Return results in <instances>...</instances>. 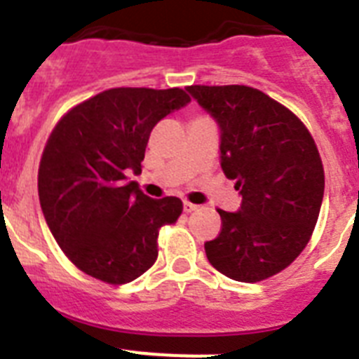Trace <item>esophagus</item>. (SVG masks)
Instances as JSON below:
<instances>
[{
  "label": "esophagus",
  "instance_id": "obj_1",
  "mask_svg": "<svg viewBox=\"0 0 359 359\" xmlns=\"http://www.w3.org/2000/svg\"><path fill=\"white\" fill-rule=\"evenodd\" d=\"M196 208H198V205H194V203L183 201V210H185V212H194Z\"/></svg>",
  "mask_w": 359,
  "mask_h": 359
}]
</instances>
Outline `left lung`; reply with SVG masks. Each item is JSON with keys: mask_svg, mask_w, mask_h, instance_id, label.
Instances as JSON below:
<instances>
[{"mask_svg": "<svg viewBox=\"0 0 359 359\" xmlns=\"http://www.w3.org/2000/svg\"><path fill=\"white\" fill-rule=\"evenodd\" d=\"M221 129V169L243 196L217 210L208 262L239 282H261L291 264L309 243L323 199V165L294 113L250 86H189Z\"/></svg>", "mask_w": 359, "mask_h": 359, "instance_id": "1", "label": "left lung"}]
</instances>
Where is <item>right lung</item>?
Instances as JSON below:
<instances>
[{
  "label": "right lung",
  "instance_id": "right-lung-1",
  "mask_svg": "<svg viewBox=\"0 0 359 359\" xmlns=\"http://www.w3.org/2000/svg\"><path fill=\"white\" fill-rule=\"evenodd\" d=\"M180 88H113L62 116L39 165V201L52 236L86 275L126 284L158 257V233L182 215L180 198L152 199L128 174L142 172L149 135L187 106Z\"/></svg>",
  "mask_w": 359,
  "mask_h": 359
}]
</instances>
